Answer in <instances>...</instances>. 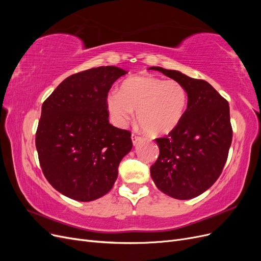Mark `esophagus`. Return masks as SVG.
<instances>
[{"label": "esophagus", "mask_w": 261, "mask_h": 261, "mask_svg": "<svg viewBox=\"0 0 261 261\" xmlns=\"http://www.w3.org/2000/svg\"><path fill=\"white\" fill-rule=\"evenodd\" d=\"M138 140H140V137L137 136V135H135V134H133V135H132V141H133V144L136 145Z\"/></svg>", "instance_id": "34e87169"}]
</instances>
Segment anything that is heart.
I'll list each match as a JSON object with an SVG mask.
<instances>
[{
	"mask_svg": "<svg viewBox=\"0 0 261 261\" xmlns=\"http://www.w3.org/2000/svg\"><path fill=\"white\" fill-rule=\"evenodd\" d=\"M187 92L176 81L153 76H135L124 81L118 92L108 97V108L118 125L129 122L134 112L147 134L162 136L174 129L183 118Z\"/></svg>",
	"mask_w": 261,
	"mask_h": 261,
	"instance_id": "1",
	"label": "heart"
}]
</instances>
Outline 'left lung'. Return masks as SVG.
I'll use <instances>...</instances> for the list:
<instances>
[{"instance_id":"1","label":"left lung","mask_w":261,"mask_h":261,"mask_svg":"<svg viewBox=\"0 0 261 261\" xmlns=\"http://www.w3.org/2000/svg\"><path fill=\"white\" fill-rule=\"evenodd\" d=\"M184 86L188 101L179 124L168 136L156 138L160 149L150 167L155 186L175 199H191L219 178L232 143L228 102L202 80L177 70L150 67Z\"/></svg>"}]
</instances>
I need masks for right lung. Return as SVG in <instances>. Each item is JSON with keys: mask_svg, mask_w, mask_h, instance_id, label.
<instances>
[{"mask_svg": "<svg viewBox=\"0 0 261 261\" xmlns=\"http://www.w3.org/2000/svg\"><path fill=\"white\" fill-rule=\"evenodd\" d=\"M126 70L100 66L68 76L43 102L36 148L45 178L64 196L91 201L111 191L133 147L109 123L108 93Z\"/></svg>", "mask_w": 261, "mask_h": 261, "instance_id": "right-lung-1", "label": "right lung"}]
</instances>
